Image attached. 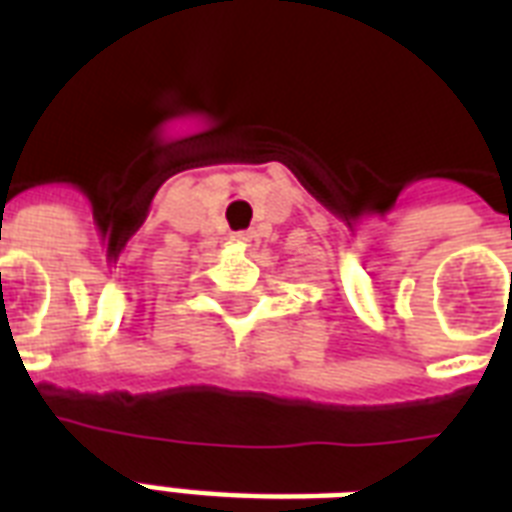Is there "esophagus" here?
<instances>
[{"label": "esophagus", "mask_w": 512, "mask_h": 512, "mask_svg": "<svg viewBox=\"0 0 512 512\" xmlns=\"http://www.w3.org/2000/svg\"><path fill=\"white\" fill-rule=\"evenodd\" d=\"M233 241H239L244 247H252V241H255V231H236L233 233Z\"/></svg>", "instance_id": "34e87169"}]
</instances>
